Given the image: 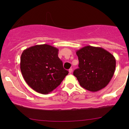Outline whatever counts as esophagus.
Listing matches in <instances>:
<instances>
[{
    "label": "esophagus",
    "instance_id": "34e87169",
    "mask_svg": "<svg viewBox=\"0 0 129 129\" xmlns=\"http://www.w3.org/2000/svg\"><path fill=\"white\" fill-rule=\"evenodd\" d=\"M72 72H73V69H72V68H70L69 70V72L70 73H72Z\"/></svg>",
    "mask_w": 129,
    "mask_h": 129
}]
</instances>
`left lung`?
Here are the masks:
<instances>
[{
	"label": "left lung",
	"instance_id": "left-lung-1",
	"mask_svg": "<svg viewBox=\"0 0 129 129\" xmlns=\"http://www.w3.org/2000/svg\"><path fill=\"white\" fill-rule=\"evenodd\" d=\"M79 69L73 72L79 84L95 92L105 88L113 76L116 68L114 56L103 48L86 46L76 51Z\"/></svg>",
	"mask_w": 129,
	"mask_h": 129
}]
</instances>
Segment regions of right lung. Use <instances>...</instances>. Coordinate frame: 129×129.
I'll use <instances>...</instances> for the list:
<instances>
[{"label": "right lung", "mask_w": 129, "mask_h": 129, "mask_svg": "<svg viewBox=\"0 0 129 129\" xmlns=\"http://www.w3.org/2000/svg\"><path fill=\"white\" fill-rule=\"evenodd\" d=\"M58 52L57 48L47 44L33 46L23 51L21 72L28 85L38 93L52 92L68 75Z\"/></svg>", "instance_id": "obj_1"}]
</instances>
